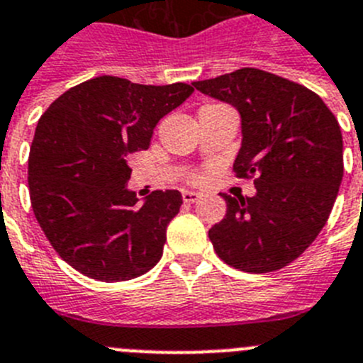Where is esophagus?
<instances>
[{
    "label": "esophagus",
    "instance_id": "obj_1",
    "mask_svg": "<svg viewBox=\"0 0 363 363\" xmlns=\"http://www.w3.org/2000/svg\"><path fill=\"white\" fill-rule=\"evenodd\" d=\"M199 199H201V194H197V191H189V189L182 191V201L188 202V204H194Z\"/></svg>",
    "mask_w": 363,
    "mask_h": 363
}]
</instances>
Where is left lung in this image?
<instances>
[{
    "mask_svg": "<svg viewBox=\"0 0 363 363\" xmlns=\"http://www.w3.org/2000/svg\"><path fill=\"white\" fill-rule=\"evenodd\" d=\"M194 86L237 110L242 141L233 169L257 177L253 197L222 195L226 217L208 237L237 269H280L311 246L333 210L344 177L338 121L315 92L259 68Z\"/></svg>",
    "mask_w": 363,
    "mask_h": 363,
    "instance_id": "8db88e82",
    "label": "left lung"
}]
</instances>
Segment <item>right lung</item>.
Masks as SVG:
<instances>
[{
    "label": "right lung",
    "instance_id": "1",
    "mask_svg": "<svg viewBox=\"0 0 363 363\" xmlns=\"http://www.w3.org/2000/svg\"><path fill=\"white\" fill-rule=\"evenodd\" d=\"M191 94L184 83L101 76L67 90L39 119L28 157L32 210L61 259L84 277L132 280L161 260L182 195L166 189L139 201L128 157L148 150L159 121Z\"/></svg>",
    "mask_w": 363,
    "mask_h": 363
}]
</instances>
